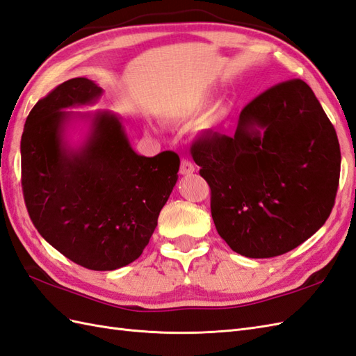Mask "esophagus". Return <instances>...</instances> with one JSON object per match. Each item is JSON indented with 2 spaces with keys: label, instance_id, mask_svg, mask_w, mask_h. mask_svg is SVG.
<instances>
[{
  "label": "esophagus",
  "instance_id": "34e87169",
  "mask_svg": "<svg viewBox=\"0 0 356 356\" xmlns=\"http://www.w3.org/2000/svg\"><path fill=\"white\" fill-rule=\"evenodd\" d=\"M195 172V166L193 163L187 160V159H183L181 160V166H179V173L181 175H190V173Z\"/></svg>",
  "mask_w": 356,
  "mask_h": 356
}]
</instances>
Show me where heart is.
<instances>
[{
  "label": "heart",
  "mask_w": 356,
  "mask_h": 356,
  "mask_svg": "<svg viewBox=\"0 0 356 356\" xmlns=\"http://www.w3.org/2000/svg\"><path fill=\"white\" fill-rule=\"evenodd\" d=\"M207 101H208V97H207V93H204V92H196V93L188 95V97H186L183 101H181L178 106L175 107V110H173V116H177V118L195 116L196 113H199L204 108ZM218 119H219L218 113H213V115L207 118L205 124L210 127Z\"/></svg>",
  "instance_id": "obj_1"
}]
</instances>
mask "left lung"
<instances>
[{
    "mask_svg": "<svg viewBox=\"0 0 356 356\" xmlns=\"http://www.w3.org/2000/svg\"><path fill=\"white\" fill-rule=\"evenodd\" d=\"M192 157L211 188L219 236L240 255L298 248L329 218L340 181V143L309 86L293 78L241 110L236 134L205 131Z\"/></svg>",
    "mask_w": 356,
    "mask_h": 356,
    "instance_id": "left-lung-1",
    "label": "left lung"
}]
</instances>
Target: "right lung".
<instances>
[{
    "instance_id": "obj_1",
    "label": "right lung",
    "mask_w": 356,
    "mask_h": 356,
    "mask_svg": "<svg viewBox=\"0 0 356 356\" xmlns=\"http://www.w3.org/2000/svg\"><path fill=\"white\" fill-rule=\"evenodd\" d=\"M101 95L97 83L81 76L38 101L21 138V183L30 219L51 246L90 270H115L149 243L177 184L179 157L173 151L136 154L110 111H65ZM76 115L90 117L92 128L82 148L71 150L64 128Z\"/></svg>"
}]
</instances>
